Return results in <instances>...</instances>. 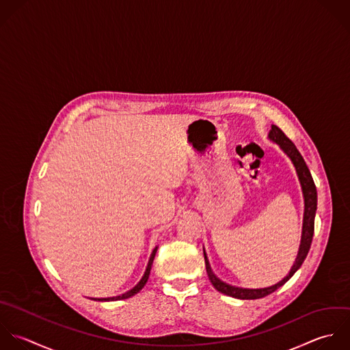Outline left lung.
<instances>
[{
    "instance_id": "8db88e82",
    "label": "left lung",
    "mask_w": 350,
    "mask_h": 350,
    "mask_svg": "<svg viewBox=\"0 0 350 350\" xmlns=\"http://www.w3.org/2000/svg\"><path fill=\"white\" fill-rule=\"evenodd\" d=\"M269 139L273 140L274 143H277L281 150L291 158V161L293 162L300 184H301V189H303V195H304V221H303V234H301V244L299 248V254L296 258L295 265L292 266L289 274L280 281L278 284L269 286V288H262V289H245V288H237V286H232L225 284L224 281H221L211 270L207 255L204 252V262H206V270H207V275L210 282L213 284V286L230 297L234 299H240V300H256V299H262L266 297L269 295H271L273 292H275L278 288H281L282 285H285L292 277L293 274L301 267L303 262L306 260L308 251L311 248V243H312V237H314V228H315V214H317V204H318V193H317V187L315 183L312 180L311 172L304 161V158L301 157V154L299 152V150L296 148V146L293 144L292 140H289V137L277 126V125H271V131L269 133Z\"/></svg>"
}]
</instances>
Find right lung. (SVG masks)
Wrapping results in <instances>:
<instances>
[{"mask_svg": "<svg viewBox=\"0 0 350 350\" xmlns=\"http://www.w3.org/2000/svg\"><path fill=\"white\" fill-rule=\"evenodd\" d=\"M157 250H158V247H155V248H154V251H152V254H151V256H150V260H148L147 269H146V271H144V275L142 277V280L139 281V284H137L136 286H133L131 291H128V292H125V293H122V295H120V296H116V297H107V299H91V300H98V301H117V300H125V299H129V297L135 296L136 293H139V292L144 288V285H146V282H147V280H148V277H150V271H151V266H152V262H154V258H155Z\"/></svg>", "mask_w": 350, "mask_h": 350, "instance_id": "add662e5", "label": "right lung"}]
</instances>
